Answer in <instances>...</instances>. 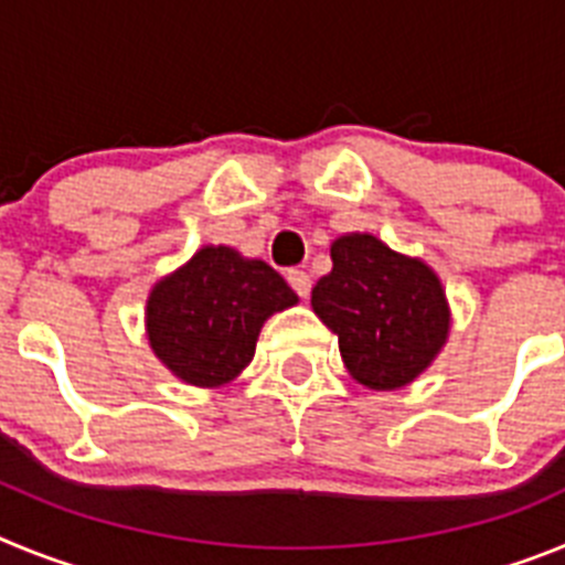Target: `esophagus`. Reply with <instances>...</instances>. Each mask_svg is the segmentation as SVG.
I'll return each mask as SVG.
<instances>
[{
	"label": "esophagus",
	"instance_id": "1",
	"mask_svg": "<svg viewBox=\"0 0 565 565\" xmlns=\"http://www.w3.org/2000/svg\"><path fill=\"white\" fill-rule=\"evenodd\" d=\"M288 286H291L299 297L306 299L308 294H311V277H308L302 268H291V271H288Z\"/></svg>",
	"mask_w": 565,
	"mask_h": 565
}]
</instances>
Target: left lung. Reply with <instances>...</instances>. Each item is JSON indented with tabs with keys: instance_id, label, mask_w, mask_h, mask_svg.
<instances>
[{
	"instance_id": "8db88e82",
	"label": "left lung",
	"mask_w": 565,
	"mask_h": 565,
	"mask_svg": "<svg viewBox=\"0 0 565 565\" xmlns=\"http://www.w3.org/2000/svg\"><path fill=\"white\" fill-rule=\"evenodd\" d=\"M333 268L311 291L317 317L339 337L344 367L371 391H396L441 351L450 311L422 259L391 252L373 234L331 246Z\"/></svg>"
}]
</instances>
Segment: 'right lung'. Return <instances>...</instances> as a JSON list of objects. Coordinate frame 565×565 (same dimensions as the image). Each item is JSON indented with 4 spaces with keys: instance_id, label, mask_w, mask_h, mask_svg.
Listing matches in <instances>:
<instances>
[{
    "instance_id": "right-lung-1",
    "label": "right lung",
    "mask_w": 565,
    "mask_h": 565,
    "mask_svg": "<svg viewBox=\"0 0 565 565\" xmlns=\"http://www.w3.org/2000/svg\"><path fill=\"white\" fill-rule=\"evenodd\" d=\"M294 302L268 263L206 246L149 294V344L174 376L217 387L252 362L263 322Z\"/></svg>"
}]
</instances>
